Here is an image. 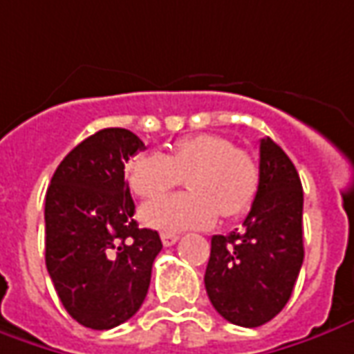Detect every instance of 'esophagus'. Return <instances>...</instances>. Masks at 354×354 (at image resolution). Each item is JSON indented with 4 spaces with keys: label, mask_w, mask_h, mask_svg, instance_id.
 <instances>
[{
    "label": "esophagus",
    "mask_w": 354,
    "mask_h": 354,
    "mask_svg": "<svg viewBox=\"0 0 354 354\" xmlns=\"http://www.w3.org/2000/svg\"><path fill=\"white\" fill-rule=\"evenodd\" d=\"M178 238H180V234H176V232H162V234H160V240H162V244H165V246H172V244H176Z\"/></svg>",
    "instance_id": "34e87169"
}]
</instances>
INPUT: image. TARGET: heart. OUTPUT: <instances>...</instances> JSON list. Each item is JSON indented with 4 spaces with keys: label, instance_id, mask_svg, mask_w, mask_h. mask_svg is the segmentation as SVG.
<instances>
[{
    "label": "heart",
    "instance_id": "1",
    "mask_svg": "<svg viewBox=\"0 0 354 354\" xmlns=\"http://www.w3.org/2000/svg\"><path fill=\"white\" fill-rule=\"evenodd\" d=\"M186 176L189 192L165 197L141 209L149 227L162 230L209 227L223 217H238L258 192L259 168L254 157L227 137L199 133L180 139L170 155L149 153L127 167L129 186L143 199H155Z\"/></svg>",
    "mask_w": 354,
    "mask_h": 354
}]
</instances>
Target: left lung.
I'll list each match as a JSON object with an SVG mask.
<instances>
[{"label":"left lung","instance_id":"obj_1","mask_svg":"<svg viewBox=\"0 0 354 354\" xmlns=\"http://www.w3.org/2000/svg\"><path fill=\"white\" fill-rule=\"evenodd\" d=\"M304 194L295 165L273 141L259 143V184L242 227L211 238L205 288L230 324L258 328L285 308L304 259Z\"/></svg>","mask_w":354,"mask_h":354}]
</instances>
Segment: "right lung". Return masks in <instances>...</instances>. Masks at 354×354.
I'll list each match as a JSON object with an SVG mask.
<instances>
[{
	"label": "right lung",
	"instance_id": "1",
	"mask_svg": "<svg viewBox=\"0 0 354 354\" xmlns=\"http://www.w3.org/2000/svg\"><path fill=\"white\" fill-rule=\"evenodd\" d=\"M143 149L129 129H100L59 162L46 192V268L85 328H116L141 308L162 250L157 230L137 227L124 172Z\"/></svg>",
	"mask_w": 354,
	"mask_h": 354
}]
</instances>
